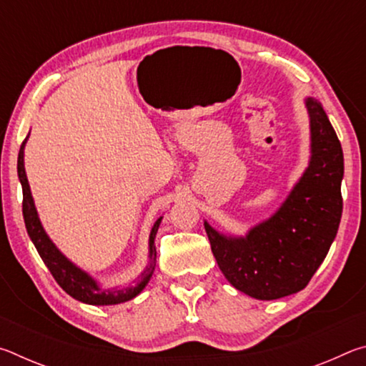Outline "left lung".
I'll return each instance as SVG.
<instances>
[{
	"mask_svg": "<svg viewBox=\"0 0 366 366\" xmlns=\"http://www.w3.org/2000/svg\"><path fill=\"white\" fill-rule=\"evenodd\" d=\"M303 102L310 119V159L280 208L245 235L222 234L205 221L222 274L258 300L305 289L330 252L342 216V147L317 98Z\"/></svg>",
	"mask_w": 366,
	"mask_h": 366,
	"instance_id": "left-lung-1",
	"label": "left lung"
}]
</instances>
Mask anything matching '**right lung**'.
Instances as JSON below:
<instances>
[{
	"instance_id": "1",
	"label": "right lung",
	"mask_w": 366,
	"mask_h": 366,
	"mask_svg": "<svg viewBox=\"0 0 366 366\" xmlns=\"http://www.w3.org/2000/svg\"><path fill=\"white\" fill-rule=\"evenodd\" d=\"M29 135L26 140L22 142L19 150V158H17V176H19V181L22 185V214L24 221H26L27 234L30 240L34 242L36 252H39V255L41 257L43 263L46 264V268L51 272L59 286L63 287L66 294H69L72 299L86 303V305H117V303H124L135 299V297L145 289L148 281L152 280L154 266H157V247H154V237H157L158 227L161 224V221H163V216H159V218L154 221L150 231V237H148V263L144 271H142L131 284H127V286L104 289L94 276L84 271L76 263H72L71 259L54 245L53 240L49 239V235L46 234L45 227L41 224L39 212H36L35 208L32 192H30L26 166H24V150H26Z\"/></svg>"
}]
</instances>
